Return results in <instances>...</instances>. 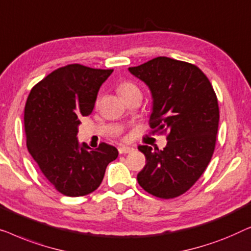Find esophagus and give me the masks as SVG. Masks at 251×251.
<instances>
[{
  "label": "esophagus",
  "mask_w": 251,
  "mask_h": 251,
  "mask_svg": "<svg viewBox=\"0 0 251 251\" xmlns=\"http://www.w3.org/2000/svg\"><path fill=\"white\" fill-rule=\"evenodd\" d=\"M118 151H119V153H121V154L130 153V152H133V151H134V148L133 147H121L118 149Z\"/></svg>",
  "instance_id": "34e87169"
}]
</instances>
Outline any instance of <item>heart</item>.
I'll return each mask as SVG.
<instances>
[{
  "mask_svg": "<svg viewBox=\"0 0 251 251\" xmlns=\"http://www.w3.org/2000/svg\"><path fill=\"white\" fill-rule=\"evenodd\" d=\"M117 91L123 99H126L134 94H141V91L136 84L129 82V80H124V82L119 83L117 86Z\"/></svg>",
  "mask_w": 251,
  "mask_h": 251,
  "instance_id": "1",
  "label": "heart"
}]
</instances>
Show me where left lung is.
<instances>
[{
	"label": "left lung",
	"instance_id": "1",
	"mask_svg": "<svg viewBox=\"0 0 251 251\" xmlns=\"http://www.w3.org/2000/svg\"><path fill=\"white\" fill-rule=\"evenodd\" d=\"M128 70L149 86L153 99L149 125L168 141L162 150L139 147L147 164L137 182L150 195L173 199L195 184L213 157L220 122L216 93L197 66L167 56Z\"/></svg>",
	"mask_w": 251,
	"mask_h": 251
}]
</instances>
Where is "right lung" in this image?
Listing matches in <instances>:
<instances>
[{
    "instance_id": "add662e5",
    "label": "right lung",
    "mask_w": 251,
    "mask_h": 251,
    "mask_svg": "<svg viewBox=\"0 0 251 251\" xmlns=\"http://www.w3.org/2000/svg\"><path fill=\"white\" fill-rule=\"evenodd\" d=\"M114 69L74 63L54 72L31 89L25 105L27 149L45 178L62 195L86 196L100 186L115 147L97 149L77 140L79 119L93 110L100 86Z\"/></svg>"
}]
</instances>
